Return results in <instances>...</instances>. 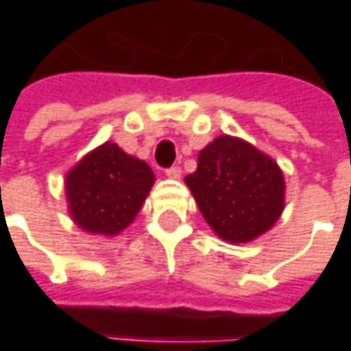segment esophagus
I'll use <instances>...</instances> for the list:
<instances>
[{
	"instance_id": "1",
	"label": "esophagus",
	"mask_w": 351,
	"mask_h": 351,
	"mask_svg": "<svg viewBox=\"0 0 351 351\" xmlns=\"http://www.w3.org/2000/svg\"><path fill=\"white\" fill-rule=\"evenodd\" d=\"M166 176H168V178H173V180H178V178H182V168H180V166H171V168L166 169Z\"/></svg>"
}]
</instances>
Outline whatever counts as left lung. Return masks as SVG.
<instances>
[{
	"label": "left lung",
	"instance_id": "8db88e82",
	"mask_svg": "<svg viewBox=\"0 0 351 351\" xmlns=\"http://www.w3.org/2000/svg\"><path fill=\"white\" fill-rule=\"evenodd\" d=\"M199 210L228 242H250L269 230L283 210V173L252 144L219 136L199 152L185 178Z\"/></svg>",
	"mask_w": 351,
	"mask_h": 351
}]
</instances>
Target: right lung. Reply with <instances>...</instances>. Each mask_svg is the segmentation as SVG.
<instances>
[{
    "instance_id": "obj_1",
    "label": "right lung",
    "mask_w": 351,
    "mask_h": 351,
    "mask_svg": "<svg viewBox=\"0 0 351 351\" xmlns=\"http://www.w3.org/2000/svg\"><path fill=\"white\" fill-rule=\"evenodd\" d=\"M152 183L154 171L146 162L105 142L66 178L72 219L88 232L117 234L132 223Z\"/></svg>"
}]
</instances>
